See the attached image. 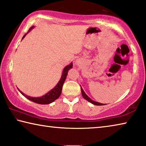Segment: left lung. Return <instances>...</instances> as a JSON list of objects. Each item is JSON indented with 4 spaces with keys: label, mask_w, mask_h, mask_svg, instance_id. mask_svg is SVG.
Listing matches in <instances>:
<instances>
[{
    "label": "left lung",
    "mask_w": 146,
    "mask_h": 146,
    "mask_svg": "<svg viewBox=\"0 0 146 146\" xmlns=\"http://www.w3.org/2000/svg\"><path fill=\"white\" fill-rule=\"evenodd\" d=\"M81 87V86H80ZM81 92H82V97L84 98H85L86 100H87L88 102H90L91 103H92L94 105H97V106H102L104 105L103 104H101V103H99V102H95V101H93V100H91V98L88 97V96L86 95V94L85 93L83 89L82 88V87H81Z\"/></svg>",
    "instance_id": "left-lung-1"
}]
</instances>
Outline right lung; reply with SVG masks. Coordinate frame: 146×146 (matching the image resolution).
I'll return each mask as SVG.
<instances>
[{
	"label": "right lung",
	"instance_id": "1",
	"mask_svg": "<svg viewBox=\"0 0 146 146\" xmlns=\"http://www.w3.org/2000/svg\"><path fill=\"white\" fill-rule=\"evenodd\" d=\"M33 28H34V26L31 27L30 29H29V31L27 32L25 35H24V36L23 37V39L25 37L26 34L28 33V32L30 31ZM72 67H73L72 62H71L70 65L66 66V67L64 68L62 75L60 80H59V82H58L57 84H56V86L55 88H53L52 90L49 91L48 93H47L46 95L42 96V97H29V96H28V95H25V94H24L21 90H19V89L18 90L20 92H21L22 95H24V97L28 98V99H29V100L32 101V102H35L36 104H49L54 102V101H55L56 99H57V98L60 97L61 92H62V86H63L64 82H65V80H66V76H67L68 71L70 70L71 68H72Z\"/></svg>",
	"mask_w": 146,
	"mask_h": 146
}]
</instances>
